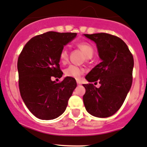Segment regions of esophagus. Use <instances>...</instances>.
<instances>
[{"instance_id": "esophagus-1", "label": "esophagus", "mask_w": 147, "mask_h": 147, "mask_svg": "<svg viewBox=\"0 0 147 147\" xmlns=\"http://www.w3.org/2000/svg\"><path fill=\"white\" fill-rule=\"evenodd\" d=\"M76 83H77V85H78V86H79V85L81 84V83L79 81H76Z\"/></svg>"}]
</instances>
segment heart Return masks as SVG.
<instances>
[{
    "instance_id": "heart-1",
    "label": "heart",
    "mask_w": 147,
    "mask_h": 147,
    "mask_svg": "<svg viewBox=\"0 0 147 147\" xmlns=\"http://www.w3.org/2000/svg\"><path fill=\"white\" fill-rule=\"evenodd\" d=\"M77 47L84 52L85 56L87 58L90 59L93 57V53H94V49H93V47L89 43H87V42H81V43L78 44ZM59 59L60 63H63V64L67 62L68 59H69V51H68L67 48L64 47L61 49L59 53ZM84 71L85 70L84 68L76 66V65H70V66H69L65 69L64 74L66 76L78 79L84 73Z\"/></svg>"
}]
</instances>
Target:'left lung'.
Instances as JSON below:
<instances>
[{
    "label": "left lung",
    "mask_w": 147,
    "mask_h": 147,
    "mask_svg": "<svg viewBox=\"0 0 147 147\" xmlns=\"http://www.w3.org/2000/svg\"><path fill=\"white\" fill-rule=\"evenodd\" d=\"M94 41L101 62L86 75L89 84L83 100L88 113L97 117L114 115L123 104L132 84L134 59L127 45L117 36L107 33L84 34ZM99 82L97 88L92 84Z\"/></svg>",
    "instance_id": "left-lung-1"
}]
</instances>
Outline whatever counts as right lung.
<instances>
[{"label":"right lung","mask_w":147,"mask_h":147,"mask_svg":"<svg viewBox=\"0 0 147 147\" xmlns=\"http://www.w3.org/2000/svg\"><path fill=\"white\" fill-rule=\"evenodd\" d=\"M75 32H47L32 37L18 57V84L25 105L37 118L53 119L65 111L76 87L75 78L66 77L59 83L51 77L61 78L59 53L76 37Z\"/></svg>","instance_id":"obj_1"}]
</instances>
